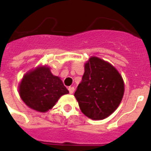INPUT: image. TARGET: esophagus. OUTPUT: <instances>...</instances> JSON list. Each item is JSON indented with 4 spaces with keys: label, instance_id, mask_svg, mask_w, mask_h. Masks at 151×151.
Returning <instances> with one entry per match:
<instances>
[{
    "label": "esophagus",
    "instance_id": "obj_1",
    "mask_svg": "<svg viewBox=\"0 0 151 151\" xmlns=\"http://www.w3.org/2000/svg\"><path fill=\"white\" fill-rule=\"evenodd\" d=\"M68 90H69V92H70V93L72 94L73 92H74V87H73V86L71 87V86H70V87H69Z\"/></svg>",
    "mask_w": 151,
    "mask_h": 151
}]
</instances>
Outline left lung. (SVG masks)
Instances as JSON below:
<instances>
[{
	"instance_id": "8db88e82",
	"label": "left lung",
	"mask_w": 151,
	"mask_h": 151,
	"mask_svg": "<svg viewBox=\"0 0 151 151\" xmlns=\"http://www.w3.org/2000/svg\"><path fill=\"white\" fill-rule=\"evenodd\" d=\"M124 93V80L116 69L99 58L91 57L85 64V73L74 96L81 111L96 120L114 112Z\"/></svg>"
}]
</instances>
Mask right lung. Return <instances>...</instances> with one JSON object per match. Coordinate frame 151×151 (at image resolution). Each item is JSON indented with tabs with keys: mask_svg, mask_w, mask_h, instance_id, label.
<instances>
[{
	"mask_svg": "<svg viewBox=\"0 0 151 151\" xmlns=\"http://www.w3.org/2000/svg\"><path fill=\"white\" fill-rule=\"evenodd\" d=\"M19 96L27 106L35 111H48L61 96L69 93L63 81L47 66H40L24 76L19 86Z\"/></svg>",
	"mask_w": 151,
	"mask_h": 151,
	"instance_id": "1",
	"label": "right lung"
}]
</instances>
